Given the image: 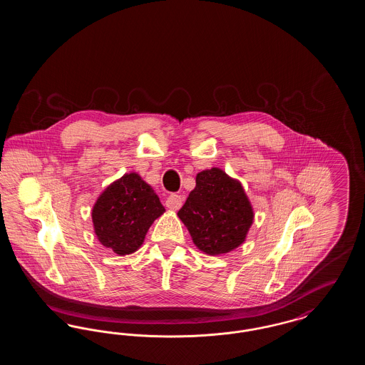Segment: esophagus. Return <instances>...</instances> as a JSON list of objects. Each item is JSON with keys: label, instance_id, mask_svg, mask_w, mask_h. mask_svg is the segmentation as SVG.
I'll return each mask as SVG.
<instances>
[{"label": "esophagus", "instance_id": "esophagus-1", "mask_svg": "<svg viewBox=\"0 0 365 365\" xmlns=\"http://www.w3.org/2000/svg\"><path fill=\"white\" fill-rule=\"evenodd\" d=\"M182 202H183L182 195H178V194H170V195L167 197L165 205H167V208L173 209V210H178V209L182 207Z\"/></svg>", "mask_w": 365, "mask_h": 365}]
</instances>
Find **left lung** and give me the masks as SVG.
<instances>
[{
	"label": "left lung",
	"mask_w": 365,
	"mask_h": 365,
	"mask_svg": "<svg viewBox=\"0 0 365 365\" xmlns=\"http://www.w3.org/2000/svg\"><path fill=\"white\" fill-rule=\"evenodd\" d=\"M194 245L216 256L243 243L253 223V209L242 185L220 168L205 170L195 178L185 205L178 212Z\"/></svg>",
	"instance_id": "left-lung-1"
}]
</instances>
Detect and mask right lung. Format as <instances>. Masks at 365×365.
Instances as JSON below:
<instances>
[{
    "instance_id": "obj_1",
    "label": "right lung",
    "mask_w": 365,
    "mask_h": 365,
    "mask_svg": "<svg viewBox=\"0 0 365 365\" xmlns=\"http://www.w3.org/2000/svg\"><path fill=\"white\" fill-rule=\"evenodd\" d=\"M165 212L155 190L138 174L123 175L93 207L98 241L119 256L138 250L149 227Z\"/></svg>"
}]
</instances>
